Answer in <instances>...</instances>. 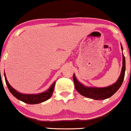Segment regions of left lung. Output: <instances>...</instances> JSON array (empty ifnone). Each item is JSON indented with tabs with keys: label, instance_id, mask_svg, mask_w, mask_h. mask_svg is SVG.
Here are the masks:
<instances>
[{
	"label": "left lung",
	"instance_id": "8db88e82",
	"mask_svg": "<svg viewBox=\"0 0 131 131\" xmlns=\"http://www.w3.org/2000/svg\"><path fill=\"white\" fill-rule=\"evenodd\" d=\"M121 48L123 51L122 44H121ZM122 58V68L120 75L115 83L105 88H94V87L93 88V87L85 86L83 83L78 82L74 73L73 78L75 89L81 95L93 100H105L110 98L119 89L124 81L125 72V59L123 53Z\"/></svg>",
	"mask_w": 131,
	"mask_h": 131
}]
</instances>
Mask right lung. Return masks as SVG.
Wrapping results in <instances>:
<instances>
[{"label":"right lung","mask_w":131,"mask_h":131,"mask_svg":"<svg viewBox=\"0 0 131 131\" xmlns=\"http://www.w3.org/2000/svg\"><path fill=\"white\" fill-rule=\"evenodd\" d=\"M4 77L6 85H7L10 93L16 98L28 104H37L48 100V99H49L51 97L53 91H54V85H55V82H54L53 84L51 85L50 88L46 91L42 92L41 93H38V94H24V93H21L20 92L17 91V90H15L14 88L11 86L10 84L9 83L8 81L7 80L6 74H4Z\"/></svg>","instance_id":"obj_1"}]
</instances>
